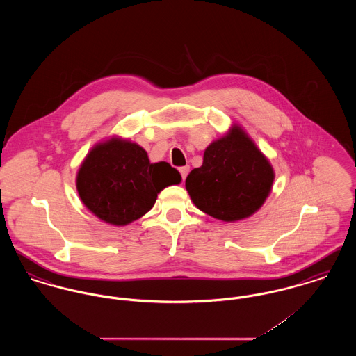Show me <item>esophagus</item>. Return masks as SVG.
<instances>
[{
    "instance_id": "1",
    "label": "esophagus",
    "mask_w": 356,
    "mask_h": 356,
    "mask_svg": "<svg viewBox=\"0 0 356 356\" xmlns=\"http://www.w3.org/2000/svg\"><path fill=\"white\" fill-rule=\"evenodd\" d=\"M179 170H180V173H181V177H183V180H184V179L186 177V175L189 173V165L181 167V168H180Z\"/></svg>"
}]
</instances>
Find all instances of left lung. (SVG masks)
Returning a JSON list of instances; mask_svg holds the SVG:
<instances>
[{"mask_svg": "<svg viewBox=\"0 0 356 356\" xmlns=\"http://www.w3.org/2000/svg\"><path fill=\"white\" fill-rule=\"evenodd\" d=\"M275 170L254 140L234 124L204 151L203 165L191 170L186 188L193 204L221 221L243 220L266 203Z\"/></svg>", "mask_w": 356, "mask_h": 356, "instance_id": "obj_1", "label": "left lung"}]
</instances>
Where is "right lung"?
I'll use <instances>...</instances> for the list:
<instances>
[{
    "label": "right lung",
    "mask_w": 356,
    "mask_h": 356,
    "mask_svg": "<svg viewBox=\"0 0 356 356\" xmlns=\"http://www.w3.org/2000/svg\"><path fill=\"white\" fill-rule=\"evenodd\" d=\"M180 183L179 170L165 161L151 163L143 147L120 136L97 143L76 175V188L85 207L116 227L144 216L164 188Z\"/></svg>",
    "instance_id": "obj_1"
}]
</instances>
